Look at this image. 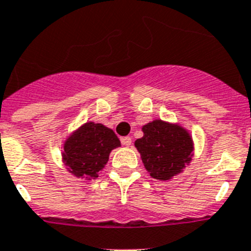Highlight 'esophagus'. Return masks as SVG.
<instances>
[{
  "label": "esophagus",
  "mask_w": 251,
  "mask_h": 251,
  "mask_svg": "<svg viewBox=\"0 0 251 251\" xmlns=\"http://www.w3.org/2000/svg\"><path fill=\"white\" fill-rule=\"evenodd\" d=\"M121 143L125 145V147H130L132 143V139L130 138V136H124V138H121Z\"/></svg>",
  "instance_id": "1"
}]
</instances>
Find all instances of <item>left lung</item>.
Returning a JSON list of instances; mask_svg holds the SVG:
<instances>
[{"instance_id":"1","label":"left lung","mask_w":251,"mask_h":251,"mask_svg":"<svg viewBox=\"0 0 251 251\" xmlns=\"http://www.w3.org/2000/svg\"><path fill=\"white\" fill-rule=\"evenodd\" d=\"M143 138L135 142L145 170L153 178L170 180L180 174L193 157V139L178 125L154 120L143 126Z\"/></svg>"}]
</instances>
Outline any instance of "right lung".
<instances>
[{
  "mask_svg": "<svg viewBox=\"0 0 251 251\" xmlns=\"http://www.w3.org/2000/svg\"><path fill=\"white\" fill-rule=\"evenodd\" d=\"M120 145L112 130L102 124L86 122L67 138L62 159L74 176L93 180L108 162L111 151Z\"/></svg>",
  "mask_w": 251,
  "mask_h": 251,
  "instance_id": "1",
  "label": "right lung"
}]
</instances>
